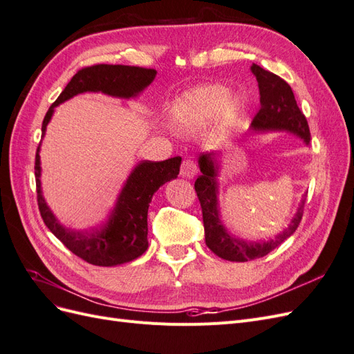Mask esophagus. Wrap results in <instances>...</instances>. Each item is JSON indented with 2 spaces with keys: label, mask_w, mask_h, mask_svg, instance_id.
Returning a JSON list of instances; mask_svg holds the SVG:
<instances>
[{
  "label": "esophagus",
  "mask_w": 354,
  "mask_h": 354,
  "mask_svg": "<svg viewBox=\"0 0 354 354\" xmlns=\"http://www.w3.org/2000/svg\"><path fill=\"white\" fill-rule=\"evenodd\" d=\"M198 173V167L195 164V160L192 158H186L181 164V169H180V176L183 178H194Z\"/></svg>",
  "instance_id": "34e87169"
}]
</instances>
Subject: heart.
I'll use <instances>...</instances> for the list:
<instances>
[{
  "label": "heart",
  "instance_id": "heart-1",
  "mask_svg": "<svg viewBox=\"0 0 354 354\" xmlns=\"http://www.w3.org/2000/svg\"><path fill=\"white\" fill-rule=\"evenodd\" d=\"M243 111V100L238 94H229L221 84L199 85L183 93L173 104V118L181 127H199L218 118L223 130H230Z\"/></svg>",
  "mask_w": 354,
  "mask_h": 354
}]
</instances>
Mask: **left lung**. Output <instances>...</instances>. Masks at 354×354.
Listing matches in <instances>:
<instances>
[{
    "label": "left lung",
    "mask_w": 354,
    "mask_h": 354,
    "mask_svg": "<svg viewBox=\"0 0 354 354\" xmlns=\"http://www.w3.org/2000/svg\"><path fill=\"white\" fill-rule=\"evenodd\" d=\"M251 72L259 82L260 91V111L251 124V131L254 134L270 131L289 133L303 140L306 146H310L307 120L297 106L292 88L289 87L288 82L255 63H252ZM220 156L221 152H211L201 155L198 159L202 174L195 181V190L202 208L205 243L214 254L227 261L243 263L260 259L285 242L297 230L303 217L306 195L299 201L288 227H285L276 238L261 242H248L234 236L230 230H227L220 212Z\"/></svg>",
    "instance_id": "obj_1"
}]
</instances>
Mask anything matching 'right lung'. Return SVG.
<instances>
[{
    "label": "right lung",
    "mask_w": 354,
    "mask_h": 354,
    "mask_svg": "<svg viewBox=\"0 0 354 354\" xmlns=\"http://www.w3.org/2000/svg\"><path fill=\"white\" fill-rule=\"evenodd\" d=\"M156 71L124 65H95L84 68L62 91L57 100L42 121L44 138L47 125L59 104L78 94L103 93L118 99H137L153 82ZM41 143L35 158L37 195L41 217L50 232L80 259L94 266L112 267L138 259L149 246L147 209L155 192L167 181L177 178L181 158L176 156L160 162L142 160L128 174L122 189L116 196L115 205L102 226L93 230H75L62 224L51 211L41 186Z\"/></svg>",
    "instance_id": "obj_1"
}]
</instances>
